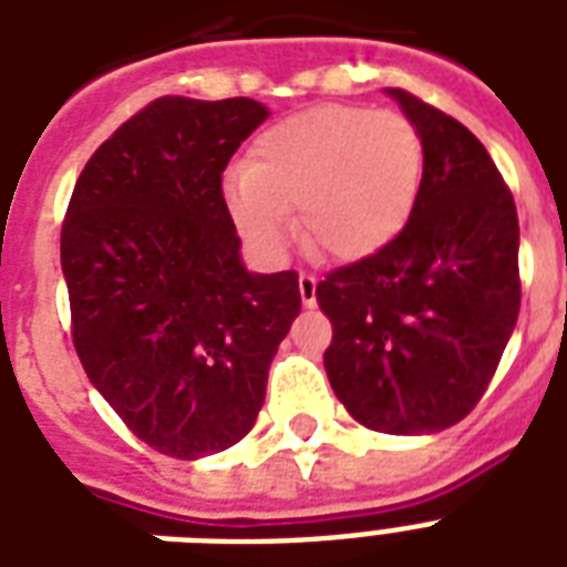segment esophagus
I'll return each instance as SVG.
<instances>
[{
  "label": "esophagus",
  "mask_w": 567,
  "mask_h": 567,
  "mask_svg": "<svg viewBox=\"0 0 567 567\" xmlns=\"http://www.w3.org/2000/svg\"><path fill=\"white\" fill-rule=\"evenodd\" d=\"M300 300L306 309H311V306L318 302V279L311 274L300 276Z\"/></svg>",
  "instance_id": "34e87169"
}]
</instances>
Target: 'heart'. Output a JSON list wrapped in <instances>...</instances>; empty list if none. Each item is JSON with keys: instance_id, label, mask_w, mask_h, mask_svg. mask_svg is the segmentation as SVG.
Wrapping results in <instances>:
<instances>
[{"instance_id": "obj_1", "label": "heart", "mask_w": 567, "mask_h": 567, "mask_svg": "<svg viewBox=\"0 0 567 567\" xmlns=\"http://www.w3.org/2000/svg\"><path fill=\"white\" fill-rule=\"evenodd\" d=\"M423 185V141L396 111L318 105L252 141L223 194L240 238L267 261L302 244L329 261L377 256L405 229Z\"/></svg>"}]
</instances>
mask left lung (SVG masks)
Returning a JSON list of instances; mask_svg holds the SVG:
<instances>
[{"mask_svg":"<svg viewBox=\"0 0 567 567\" xmlns=\"http://www.w3.org/2000/svg\"><path fill=\"white\" fill-rule=\"evenodd\" d=\"M388 96L421 132L423 185L385 249L318 285L332 320L323 364L368 430L430 435L480 403L518 323V212L458 120L400 87Z\"/></svg>","mask_w":567,"mask_h":567,"instance_id":"8db88e82","label":"left lung"}]
</instances>
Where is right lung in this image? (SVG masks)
I'll return each mask as SVG.
<instances>
[{"instance_id":"add662e5","label":"right lung","mask_w":567,"mask_h":567,"mask_svg":"<svg viewBox=\"0 0 567 567\" xmlns=\"http://www.w3.org/2000/svg\"><path fill=\"white\" fill-rule=\"evenodd\" d=\"M270 111L256 100L162 96L84 164L61 270L73 344L128 430L173 458L238 444L300 315L293 270L249 274L223 171Z\"/></svg>"}]
</instances>
